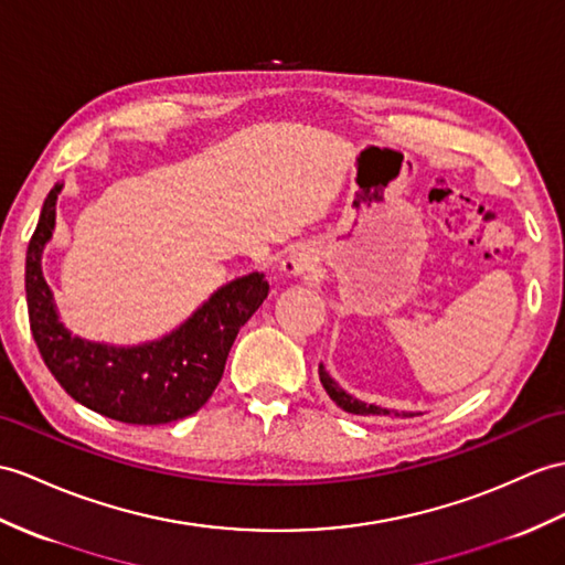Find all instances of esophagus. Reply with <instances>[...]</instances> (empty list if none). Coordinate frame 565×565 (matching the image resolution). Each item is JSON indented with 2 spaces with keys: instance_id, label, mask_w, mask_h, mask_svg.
Wrapping results in <instances>:
<instances>
[{
  "instance_id": "34e87169",
  "label": "esophagus",
  "mask_w": 565,
  "mask_h": 565,
  "mask_svg": "<svg viewBox=\"0 0 565 565\" xmlns=\"http://www.w3.org/2000/svg\"><path fill=\"white\" fill-rule=\"evenodd\" d=\"M312 253L308 250V247H294L291 253H288L281 262V271L286 274V277H303L306 271L312 269Z\"/></svg>"
}]
</instances>
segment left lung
<instances>
[{
    "label": "left lung",
    "mask_w": 565,
    "mask_h": 565,
    "mask_svg": "<svg viewBox=\"0 0 565 565\" xmlns=\"http://www.w3.org/2000/svg\"><path fill=\"white\" fill-rule=\"evenodd\" d=\"M320 380H322V387L327 390V395H330V399L342 406L344 412L349 414H359V416H416L412 412H395V409H385V406H377V404H365L361 399H356L353 395H349L347 390L339 387L334 383V377L324 371V365L320 363ZM422 414V412H418Z\"/></svg>",
    "instance_id": "obj_1"
}]
</instances>
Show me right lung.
I'll use <instances>...</instances> for the list:
<instances>
[{"instance_id":"obj_1","label":"right lung","mask_w":565,"mask_h":565,"mask_svg":"<svg viewBox=\"0 0 565 565\" xmlns=\"http://www.w3.org/2000/svg\"><path fill=\"white\" fill-rule=\"evenodd\" d=\"M62 188L64 182H57L45 196L25 253V303L47 371L72 399L115 422L159 426L194 414L216 390L238 330L267 298L265 274L253 271L223 284L185 322L156 342H88L62 324L41 265L55 231Z\"/></svg>"}]
</instances>
